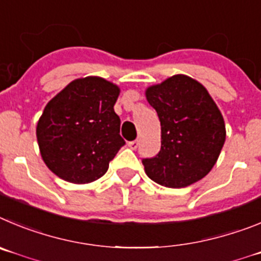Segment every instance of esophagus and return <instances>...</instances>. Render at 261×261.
Wrapping results in <instances>:
<instances>
[{"label": "esophagus", "instance_id": "obj_1", "mask_svg": "<svg viewBox=\"0 0 261 261\" xmlns=\"http://www.w3.org/2000/svg\"><path fill=\"white\" fill-rule=\"evenodd\" d=\"M127 145L131 149H136V148L139 147V142H138V140H133V142H128Z\"/></svg>", "mask_w": 261, "mask_h": 261}]
</instances>
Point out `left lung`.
I'll use <instances>...</instances> for the list:
<instances>
[{
    "instance_id": "obj_1",
    "label": "left lung",
    "mask_w": 261,
    "mask_h": 261,
    "mask_svg": "<svg viewBox=\"0 0 261 261\" xmlns=\"http://www.w3.org/2000/svg\"><path fill=\"white\" fill-rule=\"evenodd\" d=\"M145 97L161 123V149L152 159H143L145 174L171 189L205 177L226 138L221 112L205 87L178 74L148 87Z\"/></svg>"
}]
</instances>
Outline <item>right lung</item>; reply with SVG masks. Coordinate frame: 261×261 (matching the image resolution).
Wrapping results in <instances>:
<instances>
[{
  "instance_id": "obj_1",
  "label": "right lung",
  "mask_w": 261,
  "mask_h": 261,
  "mask_svg": "<svg viewBox=\"0 0 261 261\" xmlns=\"http://www.w3.org/2000/svg\"><path fill=\"white\" fill-rule=\"evenodd\" d=\"M119 87L98 76L75 79L46 104L36 136L45 165L71 183H90L107 173L125 145L114 112Z\"/></svg>"
}]
</instances>
